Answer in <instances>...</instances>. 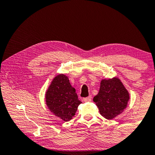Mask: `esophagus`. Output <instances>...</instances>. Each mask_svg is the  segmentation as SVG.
<instances>
[{
  "mask_svg": "<svg viewBox=\"0 0 155 155\" xmlns=\"http://www.w3.org/2000/svg\"><path fill=\"white\" fill-rule=\"evenodd\" d=\"M92 100V96L90 95L87 97H85L84 99V101H85V102H90V101H91Z\"/></svg>",
  "mask_w": 155,
  "mask_h": 155,
  "instance_id": "1",
  "label": "esophagus"
}]
</instances>
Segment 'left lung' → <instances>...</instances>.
I'll return each instance as SVG.
<instances>
[{"label":"left lung","mask_w":155,"mask_h":155,"mask_svg":"<svg viewBox=\"0 0 155 155\" xmlns=\"http://www.w3.org/2000/svg\"><path fill=\"white\" fill-rule=\"evenodd\" d=\"M129 100L128 91L116 77L101 80L100 91L93 98L100 114L108 120L114 118L122 113Z\"/></svg>","instance_id":"obj_1"}]
</instances>
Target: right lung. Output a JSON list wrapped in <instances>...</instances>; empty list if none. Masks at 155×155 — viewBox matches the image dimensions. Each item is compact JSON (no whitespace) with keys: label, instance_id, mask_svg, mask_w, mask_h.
Returning <instances> with one entry per match:
<instances>
[{"label":"right lung","instance_id":"1","mask_svg":"<svg viewBox=\"0 0 155 155\" xmlns=\"http://www.w3.org/2000/svg\"><path fill=\"white\" fill-rule=\"evenodd\" d=\"M81 103L68 77L63 74L53 79L46 92V104L48 109L63 121L70 120Z\"/></svg>","mask_w":155,"mask_h":155}]
</instances>
